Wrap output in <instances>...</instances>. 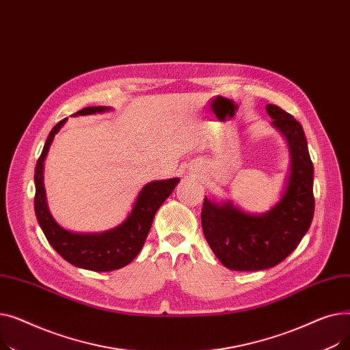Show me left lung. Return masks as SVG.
I'll return each mask as SVG.
<instances>
[{"instance_id":"1","label":"left lung","mask_w":350,"mask_h":350,"mask_svg":"<svg viewBox=\"0 0 350 350\" xmlns=\"http://www.w3.org/2000/svg\"><path fill=\"white\" fill-rule=\"evenodd\" d=\"M272 126L284 136L289 170L280 200L268 211L254 214L226 200L204 198L201 227L224 267L261 271L282 262L298 247L314 218V164L299 122L277 105H267Z\"/></svg>"}]
</instances>
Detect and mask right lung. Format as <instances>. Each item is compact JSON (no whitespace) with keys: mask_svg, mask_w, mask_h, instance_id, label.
<instances>
[{"mask_svg":"<svg viewBox=\"0 0 350 350\" xmlns=\"http://www.w3.org/2000/svg\"><path fill=\"white\" fill-rule=\"evenodd\" d=\"M112 110L110 106H89L83 107L72 116H85L105 113ZM64 119L55 126L44 146V150L36 161L35 167V214L40 227L42 228L48 243L53 247L64 260L78 268L107 272L131 264L142 251L147 234L150 231L154 214L160 208L176 186L180 178L154 180L147 183L139 191L132 211L124 218V221L102 232H72L61 227L52 217L44 186V163L49 147L61 127L66 123Z\"/></svg>","mask_w":350,"mask_h":350,"instance_id":"1","label":"right lung"}]
</instances>
